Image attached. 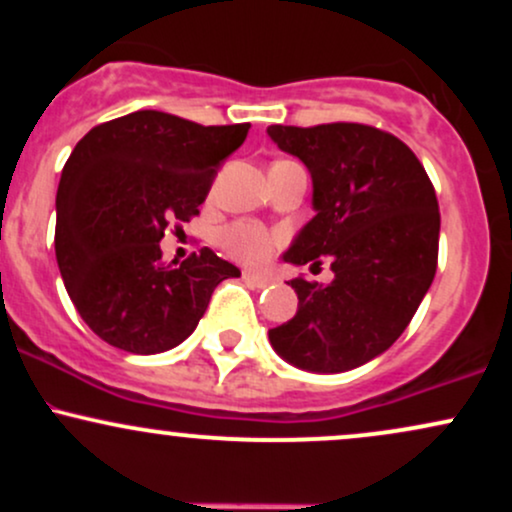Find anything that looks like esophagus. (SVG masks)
<instances>
[{"label": "esophagus", "instance_id": "1", "mask_svg": "<svg viewBox=\"0 0 512 512\" xmlns=\"http://www.w3.org/2000/svg\"><path fill=\"white\" fill-rule=\"evenodd\" d=\"M243 281L250 286V289H267V286L272 284V279H267V276L255 274V272H243Z\"/></svg>", "mask_w": 512, "mask_h": 512}]
</instances>
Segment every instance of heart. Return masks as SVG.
Listing matches in <instances>:
<instances>
[{
  "label": "heart",
  "instance_id": "heart-1",
  "mask_svg": "<svg viewBox=\"0 0 512 512\" xmlns=\"http://www.w3.org/2000/svg\"><path fill=\"white\" fill-rule=\"evenodd\" d=\"M274 233H269L267 228L260 226V223H236V226L226 228L221 236V245L226 252L236 260L245 264H262L272 257L276 248Z\"/></svg>",
  "mask_w": 512,
  "mask_h": 512
}]
</instances>
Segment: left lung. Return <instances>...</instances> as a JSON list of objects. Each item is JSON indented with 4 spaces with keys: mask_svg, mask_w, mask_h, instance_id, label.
I'll list each match as a JSON object with an SVG mask.
<instances>
[{
    "mask_svg": "<svg viewBox=\"0 0 512 512\" xmlns=\"http://www.w3.org/2000/svg\"><path fill=\"white\" fill-rule=\"evenodd\" d=\"M313 180L315 216L281 260H330L332 284L293 279L298 310L269 330L272 349L310 373L373 361L407 330L436 276L440 214L424 166L407 144L358 122L267 127Z\"/></svg>",
    "mask_w": 512,
    "mask_h": 512,
    "instance_id": "obj_1",
    "label": "left lung"
}]
</instances>
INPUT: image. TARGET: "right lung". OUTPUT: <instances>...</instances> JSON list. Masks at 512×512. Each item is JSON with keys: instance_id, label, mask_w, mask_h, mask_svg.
I'll use <instances>...</instances> for the list:
<instances>
[{"instance_id": "add662e5", "label": "right lung", "mask_w": 512, "mask_h": 512, "mask_svg": "<svg viewBox=\"0 0 512 512\" xmlns=\"http://www.w3.org/2000/svg\"><path fill=\"white\" fill-rule=\"evenodd\" d=\"M161 110L103 122L74 146L57 187L55 255L81 320L129 354L185 342L236 264L209 248L180 267L161 260L170 221L199 214L216 170L248 137Z\"/></svg>"}]
</instances>
